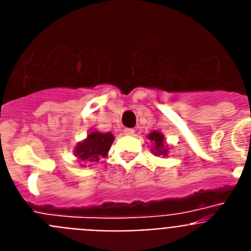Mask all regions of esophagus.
I'll return each instance as SVG.
<instances>
[{
    "label": "esophagus",
    "instance_id": "1",
    "mask_svg": "<svg viewBox=\"0 0 251 251\" xmlns=\"http://www.w3.org/2000/svg\"><path fill=\"white\" fill-rule=\"evenodd\" d=\"M123 132H124V134H126V136H133V134L136 133V130L132 129V128H126Z\"/></svg>",
    "mask_w": 251,
    "mask_h": 251
}]
</instances>
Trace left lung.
Returning <instances> with one entry per match:
<instances>
[{
  "label": "left lung",
  "instance_id": "obj_1",
  "mask_svg": "<svg viewBox=\"0 0 251 251\" xmlns=\"http://www.w3.org/2000/svg\"><path fill=\"white\" fill-rule=\"evenodd\" d=\"M147 138L150 139L153 143L152 152L156 154V156H167L168 153V147L165 143V136L162 133L157 132V130H153L147 136Z\"/></svg>",
  "mask_w": 251,
  "mask_h": 251
}]
</instances>
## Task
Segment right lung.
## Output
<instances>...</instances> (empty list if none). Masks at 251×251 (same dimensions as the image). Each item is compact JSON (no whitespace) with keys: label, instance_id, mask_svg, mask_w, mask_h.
<instances>
[{"label":"right lung","instance_id":"right-lung-1","mask_svg":"<svg viewBox=\"0 0 251 251\" xmlns=\"http://www.w3.org/2000/svg\"><path fill=\"white\" fill-rule=\"evenodd\" d=\"M114 136L112 133H100L98 130L89 133L84 141L75 147V156L84 163H97L109 152Z\"/></svg>","mask_w":251,"mask_h":251}]
</instances>
